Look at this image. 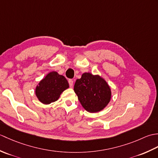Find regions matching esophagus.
<instances>
[{
  "instance_id": "esophagus-1",
  "label": "esophagus",
  "mask_w": 158,
  "mask_h": 158,
  "mask_svg": "<svg viewBox=\"0 0 158 158\" xmlns=\"http://www.w3.org/2000/svg\"><path fill=\"white\" fill-rule=\"evenodd\" d=\"M69 86L70 88H72L73 85V81L72 79H69Z\"/></svg>"
}]
</instances>
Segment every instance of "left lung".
Segmentation results:
<instances>
[{"mask_svg":"<svg viewBox=\"0 0 158 158\" xmlns=\"http://www.w3.org/2000/svg\"><path fill=\"white\" fill-rule=\"evenodd\" d=\"M74 91L83 108L89 113L102 110L110 100V89L107 83L98 75L83 73L77 79Z\"/></svg>","mask_w":158,"mask_h":158,"instance_id":"left-lung-1","label":"left lung"}]
</instances>
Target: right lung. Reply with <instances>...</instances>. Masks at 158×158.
<instances>
[{
	"instance_id": "1",
	"label": "right lung",
	"mask_w": 158,
	"mask_h": 158,
	"mask_svg": "<svg viewBox=\"0 0 158 158\" xmlns=\"http://www.w3.org/2000/svg\"><path fill=\"white\" fill-rule=\"evenodd\" d=\"M69 87V83L64 77L52 71L40 81L35 93L40 101L48 105L56 101L61 93Z\"/></svg>"
}]
</instances>
